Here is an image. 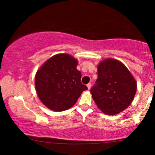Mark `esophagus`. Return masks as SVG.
<instances>
[{
  "label": "esophagus",
  "mask_w": 155,
  "mask_h": 155,
  "mask_svg": "<svg viewBox=\"0 0 155 155\" xmlns=\"http://www.w3.org/2000/svg\"><path fill=\"white\" fill-rule=\"evenodd\" d=\"M87 87L88 90H90V88H91V83H88L87 84Z\"/></svg>",
  "instance_id": "1"
}]
</instances>
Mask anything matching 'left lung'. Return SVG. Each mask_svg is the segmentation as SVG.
Listing matches in <instances>:
<instances>
[{
	"instance_id": "left-lung-1",
	"label": "left lung",
	"mask_w": 155,
	"mask_h": 155,
	"mask_svg": "<svg viewBox=\"0 0 155 155\" xmlns=\"http://www.w3.org/2000/svg\"><path fill=\"white\" fill-rule=\"evenodd\" d=\"M97 79L90 92L97 107L114 115L130 106L137 84L125 65L114 59L104 60L97 66Z\"/></svg>"
}]
</instances>
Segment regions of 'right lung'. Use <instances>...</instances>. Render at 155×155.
Segmentation results:
<instances>
[{
	"label": "right lung",
	"mask_w": 155,
	"mask_h": 155,
	"mask_svg": "<svg viewBox=\"0 0 155 155\" xmlns=\"http://www.w3.org/2000/svg\"><path fill=\"white\" fill-rule=\"evenodd\" d=\"M78 61L71 55L59 54L49 58L37 71L35 85L41 101L51 110L62 111L72 107L81 92L87 90L81 82Z\"/></svg>",
	"instance_id": "right-lung-1"
}]
</instances>
